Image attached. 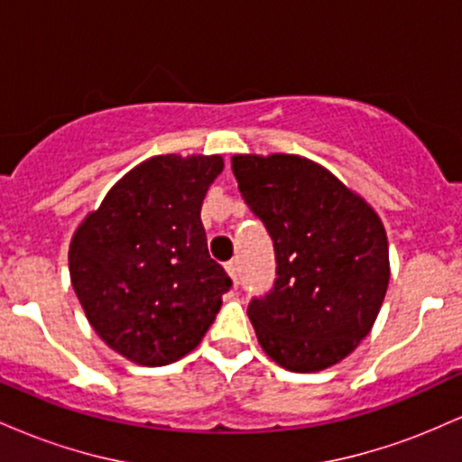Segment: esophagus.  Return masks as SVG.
<instances>
[{
    "label": "esophagus",
    "mask_w": 462,
    "mask_h": 462,
    "mask_svg": "<svg viewBox=\"0 0 462 462\" xmlns=\"http://www.w3.org/2000/svg\"><path fill=\"white\" fill-rule=\"evenodd\" d=\"M226 272H227V275H230L232 280H235V284H238V261L226 263Z\"/></svg>",
    "instance_id": "obj_1"
}]
</instances>
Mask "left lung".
Listing matches in <instances>:
<instances>
[{
	"label": "left lung",
	"instance_id": "1",
	"mask_svg": "<svg viewBox=\"0 0 462 462\" xmlns=\"http://www.w3.org/2000/svg\"><path fill=\"white\" fill-rule=\"evenodd\" d=\"M232 171L275 252L272 291L247 306L258 343L289 371L332 367L367 337L384 301L389 241L383 221L309 158L238 153Z\"/></svg>",
	"mask_w": 462,
	"mask_h": 462
}]
</instances>
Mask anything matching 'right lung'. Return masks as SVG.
Here are the masks:
<instances>
[{"instance_id":"1","label":"right lung","mask_w":462,"mask_h":462,"mask_svg":"<svg viewBox=\"0 0 462 462\" xmlns=\"http://www.w3.org/2000/svg\"><path fill=\"white\" fill-rule=\"evenodd\" d=\"M221 156H153L79 224L69 273L93 330L132 363L162 367L199 346L232 280L213 261L201 201Z\"/></svg>"}]
</instances>
